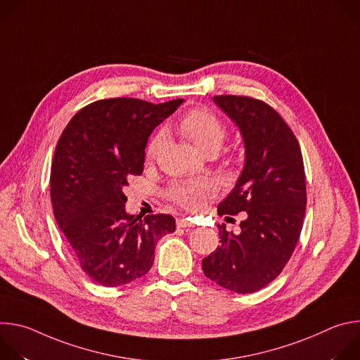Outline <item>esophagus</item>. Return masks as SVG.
Instances as JSON below:
<instances>
[{
    "mask_svg": "<svg viewBox=\"0 0 360 360\" xmlns=\"http://www.w3.org/2000/svg\"><path fill=\"white\" fill-rule=\"evenodd\" d=\"M176 226L178 228H192L193 222L189 218H178L176 219Z\"/></svg>",
    "mask_w": 360,
    "mask_h": 360,
    "instance_id": "1",
    "label": "esophagus"
}]
</instances>
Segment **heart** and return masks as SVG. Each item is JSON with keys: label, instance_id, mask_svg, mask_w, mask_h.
I'll use <instances>...</instances> for the list:
<instances>
[{"label": "heart", "instance_id": "b5f03b06", "mask_svg": "<svg viewBox=\"0 0 360 360\" xmlns=\"http://www.w3.org/2000/svg\"><path fill=\"white\" fill-rule=\"evenodd\" d=\"M178 129L182 135L192 141V143L202 150L217 152L225 141L226 128L224 122L207 108H193L188 111L179 121ZM165 141V134L158 132L153 135L146 148L148 158H155ZM215 192V185L211 181L196 182H179L169 189V198L181 207L196 211L199 210L205 199Z\"/></svg>", "mask_w": 360, "mask_h": 360}]
</instances>
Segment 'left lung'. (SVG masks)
Segmentation results:
<instances>
[{
  "label": "left lung",
  "mask_w": 360,
  "mask_h": 360,
  "mask_svg": "<svg viewBox=\"0 0 360 360\" xmlns=\"http://www.w3.org/2000/svg\"><path fill=\"white\" fill-rule=\"evenodd\" d=\"M214 102L236 124L245 145L242 174L218 215L246 212V219L236 235L218 225L221 245L202 259V269L228 290L252 293L282 272L299 240L306 211L302 152L292 129L264 101L215 95Z\"/></svg>",
  "instance_id": "obj_1"
}]
</instances>
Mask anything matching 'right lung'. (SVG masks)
Instances as JSON below:
<instances>
[{
  "label": "right lung",
  "mask_w": 360,
  "mask_h": 360,
  "mask_svg": "<svg viewBox=\"0 0 360 360\" xmlns=\"http://www.w3.org/2000/svg\"><path fill=\"white\" fill-rule=\"evenodd\" d=\"M182 102L99 99L79 110L58 139L49 179L54 217L82 271L102 286L148 274L157 242L175 231L171 215H128L122 189L143 171L150 132Z\"/></svg>",
  "instance_id": "obj_1"
}]
</instances>
